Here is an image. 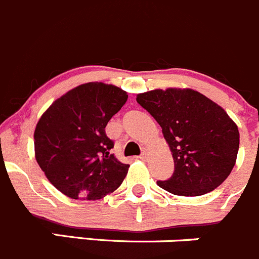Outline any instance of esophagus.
<instances>
[{
    "label": "esophagus",
    "instance_id": "34e87169",
    "mask_svg": "<svg viewBox=\"0 0 259 259\" xmlns=\"http://www.w3.org/2000/svg\"><path fill=\"white\" fill-rule=\"evenodd\" d=\"M140 158H141V160L145 161L146 158H147V152H146V151H143V152L140 155Z\"/></svg>",
    "mask_w": 259,
    "mask_h": 259
}]
</instances>
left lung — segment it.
Here are the masks:
<instances>
[{
  "label": "left lung",
  "mask_w": 259,
  "mask_h": 259,
  "mask_svg": "<svg viewBox=\"0 0 259 259\" xmlns=\"http://www.w3.org/2000/svg\"><path fill=\"white\" fill-rule=\"evenodd\" d=\"M137 103L162 128L172 152V176L157 181L180 196L213 191L232 172L239 148V131L227 112L193 89H155L138 94Z\"/></svg>",
  "instance_id": "left-lung-1"
}]
</instances>
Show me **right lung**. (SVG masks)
<instances>
[{"label":"right lung","mask_w":259,"mask_h":259,"mask_svg":"<svg viewBox=\"0 0 259 259\" xmlns=\"http://www.w3.org/2000/svg\"><path fill=\"white\" fill-rule=\"evenodd\" d=\"M128 94L104 83H87L56 99L35 128V156L46 178L71 199L97 200L119 188L130 165L109 151V119Z\"/></svg>","instance_id":"right-lung-1"}]
</instances>
